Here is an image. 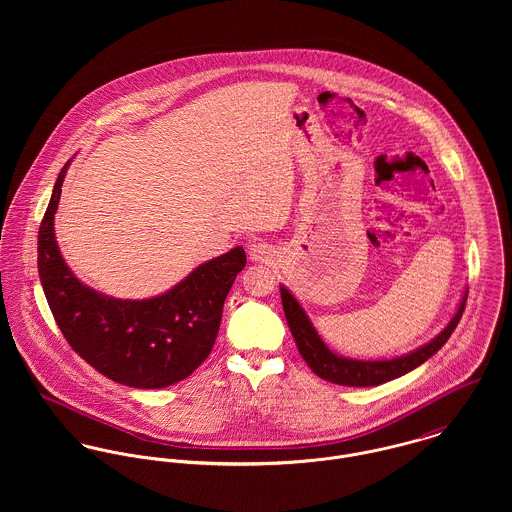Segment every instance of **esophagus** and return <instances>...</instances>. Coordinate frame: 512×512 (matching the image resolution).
<instances>
[{
	"mask_svg": "<svg viewBox=\"0 0 512 512\" xmlns=\"http://www.w3.org/2000/svg\"><path fill=\"white\" fill-rule=\"evenodd\" d=\"M248 256L252 262H268L274 256V250L270 244L262 240H254L248 244Z\"/></svg>",
	"mask_w": 512,
	"mask_h": 512,
	"instance_id": "obj_1",
	"label": "esophagus"
}]
</instances>
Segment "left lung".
Returning a JSON list of instances; mask_svg holds the SVG:
<instances>
[{"instance_id": "obj_1", "label": "left lung", "mask_w": 512, "mask_h": 512, "mask_svg": "<svg viewBox=\"0 0 512 512\" xmlns=\"http://www.w3.org/2000/svg\"><path fill=\"white\" fill-rule=\"evenodd\" d=\"M280 292H282L284 313H286V319H288V325H290L299 355L319 378L329 380L333 384H341V386H378V384L394 380V378L414 370L416 366L426 363L451 337L453 329L457 327V323L463 315L465 301H467V292H465L455 315L447 323V327L428 345H424L408 355L388 359V361H357V359H347V357L333 353L323 343V339L315 331L311 319L307 317V313L303 311V307L299 305V301L293 297L290 290L280 286Z\"/></svg>"}]
</instances>
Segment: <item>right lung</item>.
Masks as SVG:
<instances>
[{"instance_id":"add662e5","label":"right lung","mask_w":512,"mask_h":512,"mask_svg":"<svg viewBox=\"0 0 512 512\" xmlns=\"http://www.w3.org/2000/svg\"><path fill=\"white\" fill-rule=\"evenodd\" d=\"M69 165L59 173L37 240L41 286L61 333L78 357L114 382L149 390L187 378L213 351L224 299L246 266L244 248L201 264L149 299L98 293L69 270L55 240L53 219Z\"/></svg>"}]
</instances>
